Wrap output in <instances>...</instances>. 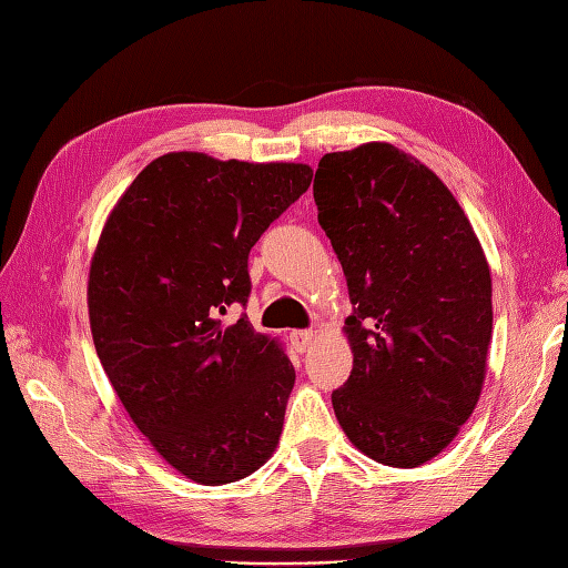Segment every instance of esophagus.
I'll return each mask as SVG.
<instances>
[{"mask_svg":"<svg viewBox=\"0 0 568 568\" xmlns=\"http://www.w3.org/2000/svg\"><path fill=\"white\" fill-rule=\"evenodd\" d=\"M291 342H293V346L297 348L300 354H305V352H310V348H312V342H315V334L297 329V332H291Z\"/></svg>","mask_w":568,"mask_h":568,"instance_id":"34e87169","label":"esophagus"}]
</instances>
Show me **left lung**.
<instances>
[{
  "label": "left lung",
  "mask_w": 568,
  "mask_h": 568,
  "mask_svg": "<svg viewBox=\"0 0 568 568\" xmlns=\"http://www.w3.org/2000/svg\"><path fill=\"white\" fill-rule=\"evenodd\" d=\"M312 190L354 305L344 327L354 368L332 393L334 415L373 462L427 464L484 390L486 253L439 175L393 143L322 155Z\"/></svg>",
  "instance_id": "8db88e82"
}]
</instances>
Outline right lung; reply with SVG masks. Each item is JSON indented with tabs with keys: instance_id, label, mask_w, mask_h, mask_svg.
Here are the masks:
<instances>
[{
	"instance_id": "1",
	"label": "right lung",
	"mask_w": 568,
	"mask_h": 568,
	"mask_svg": "<svg viewBox=\"0 0 568 568\" xmlns=\"http://www.w3.org/2000/svg\"><path fill=\"white\" fill-rule=\"evenodd\" d=\"M312 183L305 163L159 155L106 216L88 277L94 348L131 422L200 486L273 456L295 368L246 305L248 251Z\"/></svg>"
}]
</instances>
